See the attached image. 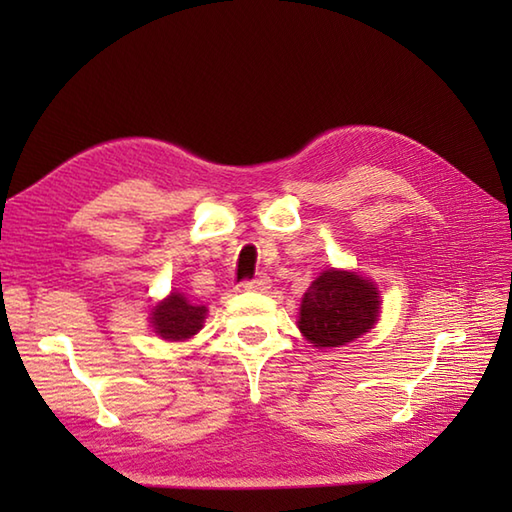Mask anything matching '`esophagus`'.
<instances>
[{"mask_svg": "<svg viewBox=\"0 0 512 512\" xmlns=\"http://www.w3.org/2000/svg\"><path fill=\"white\" fill-rule=\"evenodd\" d=\"M270 286H273V281H270V277H266V275H259L255 279L244 281V288L255 290V292H266V290H270Z\"/></svg>", "mask_w": 512, "mask_h": 512, "instance_id": "obj_1", "label": "esophagus"}]
</instances>
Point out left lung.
I'll return each mask as SVG.
<instances>
[{
    "label": "left lung",
    "instance_id": "left-lung-1",
    "mask_svg": "<svg viewBox=\"0 0 512 512\" xmlns=\"http://www.w3.org/2000/svg\"><path fill=\"white\" fill-rule=\"evenodd\" d=\"M380 312L369 279L345 270H325L301 301L299 330L314 347H339L372 328Z\"/></svg>",
    "mask_w": 512,
    "mask_h": 512
}]
</instances>
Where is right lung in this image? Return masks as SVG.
<instances>
[{
  "mask_svg": "<svg viewBox=\"0 0 512 512\" xmlns=\"http://www.w3.org/2000/svg\"><path fill=\"white\" fill-rule=\"evenodd\" d=\"M206 317L204 306H193L180 292H171V297L158 303L151 312L154 330L165 341H187L198 334Z\"/></svg>",
  "mask_w": 512,
  "mask_h": 512,
  "instance_id": "1",
  "label": "right lung"
}]
</instances>
